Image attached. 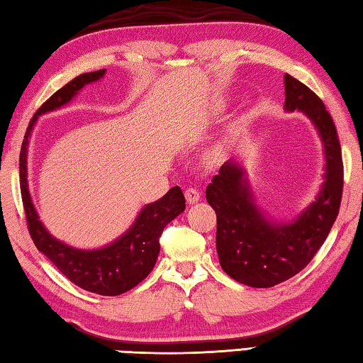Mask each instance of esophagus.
Wrapping results in <instances>:
<instances>
[{"label": "esophagus", "instance_id": "esophagus-1", "mask_svg": "<svg viewBox=\"0 0 363 363\" xmlns=\"http://www.w3.org/2000/svg\"><path fill=\"white\" fill-rule=\"evenodd\" d=\"M184 197H186V202L188 203H196L197 201L201 199V194H199V189L189 186L184 191Z\"/></svg>", "mask_w": 363, "mask_h": 363}]
</instances>
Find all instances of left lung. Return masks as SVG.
Instances as JSON below:
<instances>
[{"mask_svg": "<svg viewBox=\"0 0 363 363\" xmlns=\"http://www.w3.org/2000/svg\"><path fill=\"white\" fill-rule=\"evenodd\" d=\"M289 112L302 111L316 126L325 153V180L319 194L292 223H272L252 201L245 170L224 162L207 186L216 211V251L223 270L251 288H272L302 272L325 242L337 220L343 194V160L330 113L302 82L284 74Z\"/></svg>", "mask_w": 363, "mask_h": 363, "instance_id": "1", "label": "left lung"}]
</instances>
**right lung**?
Segmentation results:
<instances>
[{
    "label": "right lung",
    "instance_id": "add662e5",
    "mask_svg": "<svg viewBox=\"0 0 363 363\" xmlns=\"http://www.w3.org/2000/svg\"><path fill=\"white\" fill-rule=\"evenodd\" d=\"M106 69L80 74L60 88L34 113L20 150V191L30 235L36 248L79 288L99 296H120L133 289L153 270L160 255V237L166 225L186 207L180 186H174L160 201L145 205L138 220L113 243L99 250H77L60 242L39 221L26 180V147L39 115L67 104L82 88L104 77Z\"/></svg>",
    "mask_w": 363,
    "mask_h": 363
}]
</instances>
